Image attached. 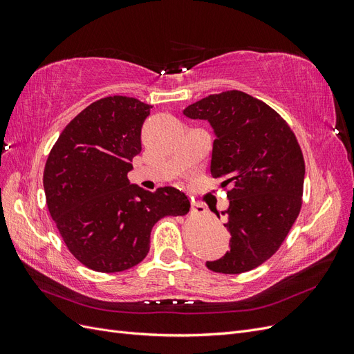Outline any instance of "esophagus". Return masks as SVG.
Here are the masks:
<instances>
[{"label":"esophagus","mask_w":354,"mask_h":354,"mask_svg":"<svg viewBox=\"0 0 354 354\" xmlns=\"http://www.w3.org/2000/svg\"><path fill=\"white\" fill-rule=\"evenodd\" d=\"M192 211H194L195 214H205L207 208H205V205H202V203H199V202H192Z\"/></svg>","instance_id":"1"}]
</instances>
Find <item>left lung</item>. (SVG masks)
I'll list each match as a JSON object with an SVG mask.
<instances>
[{
	"instance_id": "left-lung-1",
	"label": "left lung",
	"mask_w": 354,
	"mask_h": 354,
	"mask_svg": "<svg viewBox=\"0 0 354 354\" xmlns=\"http://www.w3.org/2000/svg\"><path fill=\"white\" fill-rule=\"evenodd\" d=\"M183 113L212 127L211 176L230 187L229 208L221 211L230 250L207 267L226 274L252 270L279 250L301 209V149L279 113L243 91L211 94Z\"/></svg>"
}]
</instances>
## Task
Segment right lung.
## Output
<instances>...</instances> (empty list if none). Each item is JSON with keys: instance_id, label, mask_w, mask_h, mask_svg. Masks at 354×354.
Returning a JSON list of instances; mask_svg holds the SVG:
<instances>
[{"instance_id": "1", "label": "right lung", "mask_w": 354, "mask_h": 354, "mask_svg": "<svg viewBox=\"0 0 354 354\" xmlns=\"http://www.w3.org/2000/svg\"><path fill=\"white\" fill-rule=\"evenodd\" d=\"M151 104L109 95L66 125L44 169L47 207L75 259L88 269H131L149 252L155 223L183 216L187 196L171 186L149 192L127 174L142 152V127Z\"/></svg>"}]
</instances>
